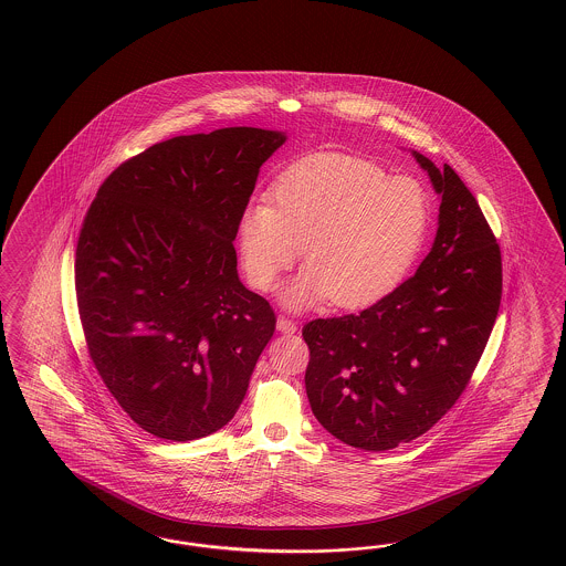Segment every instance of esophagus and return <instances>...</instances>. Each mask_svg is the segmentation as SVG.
Returning <instances> with one entry per match:
<instances>
[{"label":"esophagus","mask_w":566,"mask_h":566,"mask_svg":"<svg viewBox=\"0 0 566 566\" xmlns=\"http://www.w3.org/2000/svg\"><path fill=\"white\" fill-rule=\"evenodd\" d=\"M298 329V325L291 317H284V315H280L277 317V332H282V334H294Z\"/></svg>","instance_id":"obj_1"}]
</instances>
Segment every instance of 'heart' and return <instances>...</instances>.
<instances>
[{
    "instance_id": "b5f03b06",
    "label": "heart",
    "mask_w": 566,
    "mask_h": 566,
    "mask_svg": "<svg viewBox=\"0 0 566 566\" xmlns=\"http://www.w3.org/2000/svg\"><path fill=\"white\" fill-rule=\"evenodd\" d=\"M427 189L412 177H387L377 163L323 153L277 175L270 206L239 220L244 275L270 291L298 258L306 270L284 291L292 308L329 298L339 308L379 301L398 286L424 243Z\"/></svg>"
}]
</instances>
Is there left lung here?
<instances>
[{
  "instance_id": "obj_1",
  "label": "left lung",
  "mask_w": 566,
  "mask_h": 566,
  "mask_svg": "<svg viewBox=\"0 0 566 566\" xmlns=\"http://www.w3.org/2000/svg\"><path fill=\"white\" fill-rule=\"evenodd\" d=\"M441 196L418 272L358 315L305 323L306 398L342 443L387 451L434 427L465 391L503 296L501 247L449 165L413 153Z\"/></svg>"
}]
</instances>
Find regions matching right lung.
<instances>
[{
	"instance_id": "add662e5",
	"label": "right lung",
	"mask_w": 566,
	"mask_h": 566,
	"mask_svg": "<svg viewBox=\"0 0 566 566\" xmlns=\"http://www.w3.org/2000/svg\"><path fill=\"white\" fill-rule=\"evenodd\" d=\"M284 139L224 127L158 142L108 175L82 222L86 350L123 412L158 439L230 422L274 336V308L241 284L232 241Z\"/></svg>"
}]
</instances>
